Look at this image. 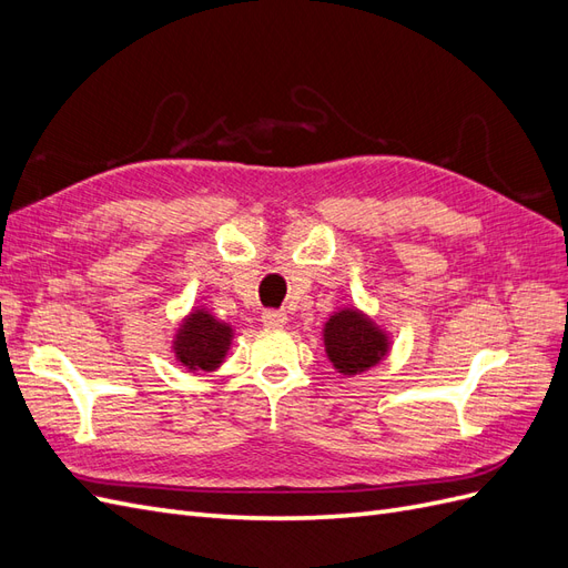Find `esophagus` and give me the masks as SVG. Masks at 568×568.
<instances>
[{"label": "esophagus", "instance_id": "esophagus-1", "mask_svg": "<svg viewBox=\"0 0 568 568\" xmlns=\"http://www.w3.org/2000/svg\"><path fill=\"white\" fill-rule=\"evenodd\" d=\"M286 313L284 311H265L263 313V324L270 326V329H280V326L286 324Z\"/></svg>", "mask_w": 568, "mask_h": 568}]
</instances>
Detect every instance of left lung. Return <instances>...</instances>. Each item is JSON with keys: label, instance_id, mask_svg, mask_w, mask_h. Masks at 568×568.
<instances>
[{"label": "left lung", "instance_id": "8db88e82", "mask_svg": "<svg viewBox=\"0 0 568 568\" xmlns=\"http://www.w3.org/2000/svg\"><path fill=\"white\" fill-rule=\"evenodd\" d=\"M324 351L346 376L363 374L388 355L390 341L379 324L355 307H343L324 324Z\"/></svg>", "mask_w": 568, "mask_h": 568}]
</instances>
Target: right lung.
I'll use <instances>...</instances> for the list:
<instances>
[{"label": "right lung", "instance_id": "add662e5", "mask_svg": "<svg viewBox=\"0 0 568 568\" xmlns=\"http://www.w3.org/2000/svg\"><path fill=\"white\" fill-rule=\"evenodd\" d=\"M232 336L227 322H220L205 307H199L182 320L173 341V353L189 372H213L225 363Z\"/></svg>", "mask_w": 568, "mask_h": 568}]
</instances>
